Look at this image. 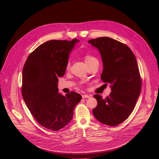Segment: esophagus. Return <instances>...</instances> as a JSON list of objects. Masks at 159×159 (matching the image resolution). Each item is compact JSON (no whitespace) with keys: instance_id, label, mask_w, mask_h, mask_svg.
Here are the masks:
<instances>
[{"instance_id":"obj_1","label":"esophagus","mask_w":159,"mask_h":159,"mask_svg":"<svg viewBox=\"0 0 159 159\" xmlns=\"http://www.w3.org/2000/svg\"><path fill=\"white\" fill-rule=\"evenodd\" d=\"M90 98V96L89 95H86V94H84V95H82V98Z\"/></svg>"}]
</instances>
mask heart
<instances>
[{
    "label": "heart",
    "instance_id": "b5f03b06",
    "mask_svg": "<svg viewBox=\"0 0 159 159\" xmlns=\"http://www.w3.org/2000/svg\"><path fill=\"white\" fill-rule=\"evenodd\" d=\"M84 61L85 62V64H87L88 66L89 65H90L94 61L98 60L94 56H91L90 54H85V55H84ZM70 68V62L68 61V63H67V64H66V69L68 70Z\"/></svg>",
    "mask_w": 159,
    "mask_h": 159
}]
</instances>
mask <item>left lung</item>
<instances>
[{"mask_svg":"<svg viewBox=\"0 0 159 159\" xmlns=\"http://www.w3.org/2000/svg\"><path fill=\"white\" fill-rule=\"evenodd\" d=\"M88 43L99 50L103 64L101 79L105 84H111V88L105 99L94 95L98 105L93 114L101 123L116 126L131 114L141 93L142 81L136 57L126 44L109 37Z\"/></svg>","mask_w":159,"mask_h":159,"instance_id":"1","label":"left lung"}]
</instances>
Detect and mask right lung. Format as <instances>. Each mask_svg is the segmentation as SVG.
Returning a JSON list of instances; mask_svg holds the SVG:
<instances>
[{"label": "right lung", "mask_w": 159, "mask_h": 159, "mask_svg": "<svg viewBox=\"0 0 159 159\" xmlns=\"http://www.w3.org/2000/svg\"><path fill=\"white\" fill-rule=\"evenodd\" d=\"M78 41H47L30 53L24 66L23 99L36 121L52 131L68 125L81 99L75 91L57 93L58 78L65 74L70 53Z\"/></svg>", "instance_id": "1"}]
</instances>
